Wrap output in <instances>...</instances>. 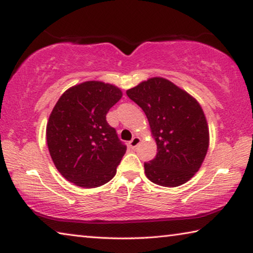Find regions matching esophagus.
Instances as JSON below:
<instances>
[{"mask_svg":"<svg viewBox=\"0 0 253 253\" xmlns=\"http://www.w3.org/2000/svg\"><path fill=\"white\" fill-rule=\"evenodd\" d=\"M140 143V138L139 137H134V138H132L130 142H129V147L131 148V149H135L137 146H138V144Z\"/></svg>","mask_w":253,"mask_h":253,"instance_id":"obj_1","label":"esophagus"}]
</instances>
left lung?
<instances>
[{"label": "left lung", "mask_w": 253, "mask_h": 253, "mask_svg": "<svg viewBox=\"0 0 253 253\" xmlns=\"http://www.w3.org/2000/svg\"><path fill=\"white\" fill-rule=\"evenodd\" d=\"M127 96L144 110L157 145L145 174L157 185L175 187L194 176L209 148V127L195 98L169 80L155 77L128 89Z\"/></svg>", "instance_id": "obj_1"}]
</instances>
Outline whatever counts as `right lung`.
<instances>
[{
    "label": "right lung",
    "mask_w": 253,
    "mask_h": 253,
    "mask_svg": "<svg viewBox=\"0 0 253 253\" xmlns=\"http://www.w3.org/2000/svg\"><path fill=\"white\" fill-rule=\"evenodd\" d=\"M123 96L116 85L85 81L63 92L46 124V143L55 168L77 186L92 188L115 176L126 145L106 121Z\"/></svg>",
    "instance_id": "right-lung-1"
}]
</instances>
